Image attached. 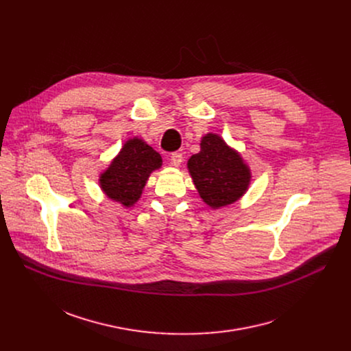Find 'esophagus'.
<instances>
[{
	"label": "esophagus",
	"mask_w": 351,
	"mask_h": 351,
	"mask_svg": "<svg viewBox=\"0 0 351 351\" xmlns=\"http://www.w3.org/2000/svg\"><path fill=\"white\" fill-rule=\"evenodd\" d=\"M182 161H183L182 153H172V154H171V164H172L173 167H179V165L182 164Z\"/></svg>",
	"instance_id": "1"
}]
</instances>
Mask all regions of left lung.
<instances>
[{"mask_svg":"<svg viewBox=\"0 0 351 351\" xmlns=\"http://www.w3.org/2000/svg\"><path fill=\"white\" fill-rule=\"evenodd\" d=\"M199 145L202 152L187 162L199 197L213 208L234 203L247 190L250 169L217 134L204 136Z\"/></svg>","mask_w":351,"mask_h":351,"instance_id":"1","label":"left lung"}]
</instances>
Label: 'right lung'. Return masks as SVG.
<instances>
[{"label": "right lung", "mask_w": 351, "mask_h": 351, "mask_svg": "<svg viewBox=\"0 0 351 351\" xmlns=\"http://www.w3.org/2000/svg\"><path fill=\"white\" fill-rule=\"evenodd\" d=\"M161 164L156 149L134 137L125 143L119 156L99 178V184L110 198L130 207L140 198L149 173Z\"/></svg>", "instance_id": "right-lung-1"}]
</instances>
